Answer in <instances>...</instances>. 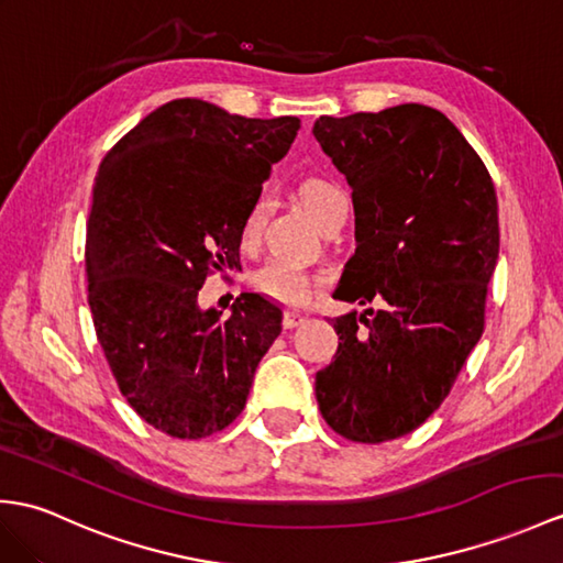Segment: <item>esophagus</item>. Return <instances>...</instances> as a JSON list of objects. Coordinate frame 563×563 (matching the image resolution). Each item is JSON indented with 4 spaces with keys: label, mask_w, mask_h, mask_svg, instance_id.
Segmentation results:
<instances>
[{
    "label": "esophagus",
    "mask_w": 563,
    "mask_h": 563,
    "mask_svg": "<svg viewBox=\"0 0 563 563\" xmlns=\"http://www.w3.org/2000/svg\"><path fill=\"white\" fill-rule=\"evenodd\" d=\"M305 313H299V311H285L283 313V325L285 329H295V325H299V323H305Z\"/></svg>",
    "instance_id": "1"
}]
</instances>
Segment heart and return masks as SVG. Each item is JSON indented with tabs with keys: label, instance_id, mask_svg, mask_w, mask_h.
I'll list each match as a JSON object with an SVG mask.
<instances>
[{
	"label": "heart",
	"instance_id": "1",
	"mask_svg": "<svg viewBox=\"0 0 563 563\" xmlns=\"http://www.w3.org/2000/svg\"><path fill=\"white\" fill-rule=\"evenodd\" d=\"M299 199H302L311 218L317 220L323 230L333 225L338 216L347 208V196L343 194V189L323 177H307L302 185H299ZM266 213V199H256L250 206V211H246L242 222V240L246 244L258 240L261 230H264ZM254 285L258 287V292L276 299L280 305H302L311 297L313 276L302 266L292 264V261L273 258L256 273Z\"/></svg>",
	"mask_w": 563,
	"mask_h": 563
}]
</instances>
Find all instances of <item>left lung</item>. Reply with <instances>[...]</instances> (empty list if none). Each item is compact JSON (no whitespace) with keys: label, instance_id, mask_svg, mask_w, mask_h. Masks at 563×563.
<instances>
[{"label":"left lung","instance_id":"obj_1","mask_svg":"<svg viewBox=\"0 0 563 563\" xmlns=\"http://www.w3.org/2000/svg\"><path fill=\"white\" fill-rule=\"evenodd\" d=\"M311 132L355 206L357 250L333 297L378 305L333 321L319 410L341 437L382 443L439 408L485 331L499 206L479 155L427 104L319 117Z\"/></svg>","mask_w":563,"mask_h":563}]
</instances>
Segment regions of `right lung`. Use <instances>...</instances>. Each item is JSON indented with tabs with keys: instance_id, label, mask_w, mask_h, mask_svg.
Wrapping results in <instances>:
<instances>
[{
	"instance_id": "add662e5",
	"label": "right lung",
	"mask_w": 563,
	"mask_h": 563,
	"mask_svg": "<svg viewBox=\"0 0 563 563\" xmlns=\"http://www.w3.org/2000/svg\"><path fill=\"white\" fill-rule=\"evenodd\" d=\"M297 117L250 120L213 102L161 104L104 155L86 230L88 305L126 402L175 439H203L244 410L283 329L271 299L199 307L211 268L240 258L242 222Z\"/></svg>"
}]
</instances>
